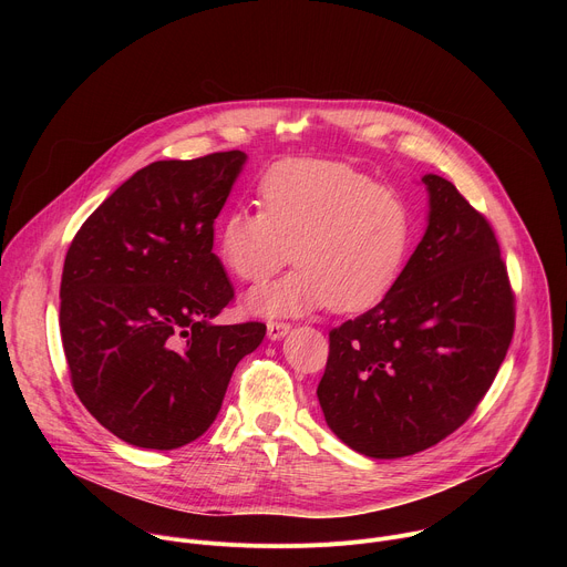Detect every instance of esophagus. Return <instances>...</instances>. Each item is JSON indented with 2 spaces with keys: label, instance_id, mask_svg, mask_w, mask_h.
Here are the masks:
<instances>
[{
  "label": "esophagus",
  "instance_id": "obj_1",
  "mask_svg": "<svg viewBox=\"0 0 567 567\" xmlns=\"http://www.w3.org/2000/svg\"><path fill=\"white\" fill-rule=\"evenodd\" d=\"M289 330H291L289 322H278V320H274V322H269V326H267V337H269L271 341H280L282 337L289 334Z\"/></svg>",
  "mask_w": 567,
  "mask_h": 567
}]
</instances>
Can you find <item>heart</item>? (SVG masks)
<instances>
[{"label":"heart","instance_id":"1","mask_svg":"<svg viewBox=\"0 0 567 567\" xmlns=\"http://www.w3.org/2000/svg\"><path fill=\"white\" fill-rule=\"evenodd\" d=\"M260 204L230 208L217 228V256L241 282H265L245 305L262 318L320 307L363 311L381 302L413 249V210L394 188L339 161L289 158L260 182Z\"/></svg>","mask_w":567,"mask_h":567}]
</instances>
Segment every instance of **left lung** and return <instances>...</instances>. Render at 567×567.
Segmentation results:
<instances>
[{
	"instance_id": "obj_1",
	"label": "left lung",
	"mask_w": 567,
	"mask_h": 567,
	"mask_svg": "<svg viewBox=\"0 0 567 567\" xmlns=\"http://www.w3.org/2000/svg\"><path fill=\"white\" fill-rule=\"evenodd\" d=\"M429 226L390 293L330 332L318 401L357 453L394 460L460 429L514 337V293L494 228L437 175Z\"/></svg>"
}]
</instances>
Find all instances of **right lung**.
<instances>
[{"instance_id": "add662e5", "label": "right lung", "mask_w": 567, "mask_h": 567, "mask_svg": "<svg viewBox=\"0 0 567 567\" xmlns=\"http://www.w3.org/2000/svg\"><path fill=\"white\" fill-rule=\"evenodd\" d=\"M239 150L154 161L75 233L60 285L71 385L118 440L171 451L208 431L265 322L217 326L235 291L213 254Z\"/></svg>"}]
</instances>
